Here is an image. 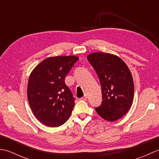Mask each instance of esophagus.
Returning a JSON list of instances; mask_svg holds the SVG:
<instances>
[{
  "label": "esophagus",
  "instance_id": "obj_1",
  "mask_svg": "<svg viewBox=\"0 0 159 159\" xmlns=\"http://www.w3.org/2000/svg\"><path fill=\"white\" fill-rule=\"evenodd\" d=\"M87 95H85V96L82 97L81 98H80V100H87Z\"/></svg>",
  "mask_w": 159,
  "mask_h": 159
}]
</instances>
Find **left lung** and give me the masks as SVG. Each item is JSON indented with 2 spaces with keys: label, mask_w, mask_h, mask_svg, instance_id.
<instances>
[{
  "label": "left lung",
  "mask_w": 159,
  "mask_h": 159,
  "mask_svg": "<svg viewBox=\"0 0 159 159\" xmlns=\"http://www.w3.org/2000/svg\"><path fill=\"white\" fill-rule=\"evenodd\" d=\"M87 59L96 70L102 87V102L96 111L104 120L114 121L122 117L133 104L134 82L128 66L115 55L93 52Z\"/></svg>",
  "instance_id": "1"
}]
</instances>
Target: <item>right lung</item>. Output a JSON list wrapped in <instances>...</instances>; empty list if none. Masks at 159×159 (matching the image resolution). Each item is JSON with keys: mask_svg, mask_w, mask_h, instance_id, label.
<instances>
[{"mask_svg": "<svg viewBox=\"0 0 159 159\" xmlns=\"http://www.w3.org/2000/svg\"><path fill=\"white\" fill-rule=\"evenodd\" d=\"M78 59L72 55L48 57L30 74L29 105L37 119L46 126H61L72 112L75 100L66 85L65 78Z\"/></svg>", "mask_w": 159, "mask_h": 159, "instance_id": "obj_1", "label": "right lung"}]
</instances>
